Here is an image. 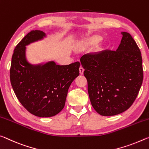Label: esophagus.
<instances>
[{"mask_svg":"<svg viewBox=\"0 0 149 149\" xmlns=\"http://www.w3.org/2000/svg\"><path fill=\"white\" fill-rule=\"evenodd\" d=\"M84 69H83V67H80L79 68V71H80V74H83V72H84Z\"/></svg>","mask_w":149,"mask_h":149,"instance_id":"obj_1","label":"esophagus"}]
</instances>
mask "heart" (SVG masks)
<instances>
[{"mask_svg":"<svg viewBox=\"0 0 149 149\" xmlns=\"http://www.w3.org/2000/svg\"><path fill=\"white\" fill-rule=\"evenodd\" d=\"M101 40V38L100 37H95V38H93L92 39V40H91V43H97L98 42V41H100Z\"/></svg>","mask_w":149,"mask_h":149,"instance_id":"b5f03b06","label":"heart"}]
</instances>
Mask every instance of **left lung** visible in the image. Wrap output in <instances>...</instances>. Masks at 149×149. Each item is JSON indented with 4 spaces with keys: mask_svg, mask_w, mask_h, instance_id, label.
I'll list each match as a JSON object with an SVG mask.
<instances>
[{
    "mask_svg": "<svg viewBox=\"0 0 149 149\" xmlns=\"http://www.w3.org/2000/svg\"><path fill=\"white\" fill-rule=\"evenodd\" d=\"M121 33L116 51L106 49L80 58L92 106L101 116L118 115L130 108L143 83L139 48L130 33Z\"/></svg>",
    "mask_w": 149,
    "mask_h": 149,
    "instance_id": "obj_1",
    "label": "left lung"
}]
</instances>
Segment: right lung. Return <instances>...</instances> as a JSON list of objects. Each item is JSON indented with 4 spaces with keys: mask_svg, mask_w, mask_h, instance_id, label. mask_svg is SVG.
Returning <instances> with one entry per match:
<instances>
[{
    "mask_svg": "<svg viewBox=\"0 0 149 149\" xmlns=\"http://www.w3.org/2000/svg\"><path fill=\"white\" fill-rule=\"evenodd\" d=\"M43 37L45 33L42 31L32 30L16 46L10 79L14 93L24 108L34 116L47 118L57 115L64 108L70 85L79 75L80 63H29L26 57V45Z\"/></svg>",
    "mask_w": 149,
    "mask_h": 149,
    "instance_id": "right-lung-1",
    "label": "right lung"
}]
</instances>
